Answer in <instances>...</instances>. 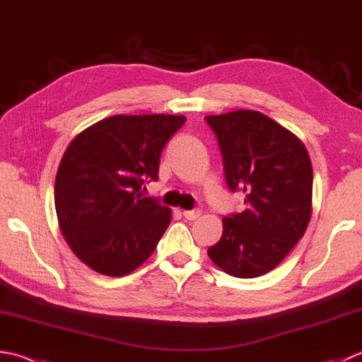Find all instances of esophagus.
<instances>
[{
  "instance_id": "1",
  "label": "esophagus",
  "mask_w": 362,
  "mask_h": 362,
  "mask_svg": "<svg viewBox=\"0 0 362 362\" xmlns=\"http://www.w3.org/2000/svg\"><path fill=\"white\" fill-rule=\"evenodd\" d=\"M183 216H185L187 219H189V221H194V219H197V218L201 216V210L199 209L185 210V211H183Z\"/></svg>"
}]
</instances>
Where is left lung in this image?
Instances as JSON below:
<instances>
[{"mask_svg":"<svg viewBox=\"0 0 362 362\" xmlns=\"http://www.w3.org/2000/svg\"><path fill=\"white\" fill-rule=\"evenodd\" d=\"M232 193L246 209L223 218L209 257L235 278L272 272L304 235L313 209V165L301 141L259 111L207 116Z\"/></svg>","mask_w":362,"mask_h":362,"instance_id":"obj_1","label":"left lung"}]
</instances>
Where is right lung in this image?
<instances>
[{
    "mask_svg": "<svg viewBox=\"0 0 362 362\" xmlns=\"http://www.w3.org/2000/svg\"><path fill=\"white\" fill-rule=\"evenodd\" d=\"M183 116H112L69 144L54 180L59 228L76 257L97 273L125 276L146 262L171 223V210L144 197L160 155Z\"/></svg>",
    "mask_w": 362,
    "mask_h": 362,
    "instance_id": "add662e5",
    "label": "right lung"
}]
</instances>
